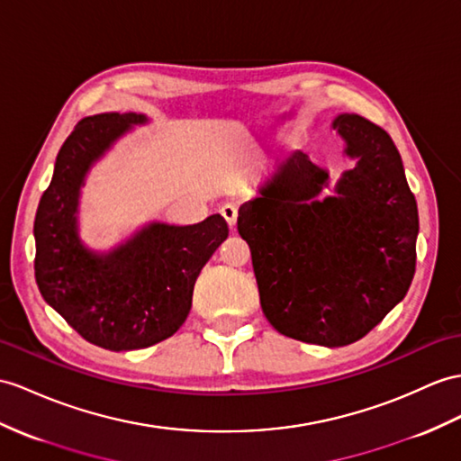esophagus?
<instances>
[{
    "label": "esophagus",
    "instance_id": "1",
    "mask_svg": "<svg viewBox=\"0 0 461 461\" xmlns=\"http://www.w3.org/2000/svg\"><path fill=\"white\" fill-rule=\"evenodd\" d=\"M221 215L224 217V221L229 222V227L234 229V224H237V219H239V209H237V205H232V203L222 205V207H221Z\"/></svg>",
    "mask_w": 461,
    "mask_h": 461
}]
</instances>
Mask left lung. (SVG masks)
Here are the masks:
<instances>
[{
	"label": "left lung",
	"mask_w": 461,
	"mask_h": 461,
	"mask_svg": "<svg viewBox=\"0 0 461 461\" xmlns=\"http://www.w3.org/2000/svg\"><path fill=\"white\" fill-rule=\"evenodd\" d=\"M332 129L354 160L329 170L294 152L240 205L262 311L289 339L327 348L360 340L407 295L417 264L419 211L389 134L342 113Z\"/></svg>",
	"instance_id": "8db88e82"
}]
</instances>
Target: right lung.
Segmentation results:
<instances>
[{"mask_svg": "<svg viewBox=\"0 0 461 461\" xmlns=\"http://www.w3.org/2000/svg\"><path fill=\"white\" fill-rule=\"evenodd\" d=\"M149 117L99 113L77 122L56 156L50 185L35 217V277L44 301L87 342L105 350H139L182 327L201 269L229 237L227 221H152L111 250L80 237V197L92 167Z\"/></svg>", "mask_w": 461, "mask_h": 461, "instance_id": "obj_1", "label": "right lung"}]
</instances>
